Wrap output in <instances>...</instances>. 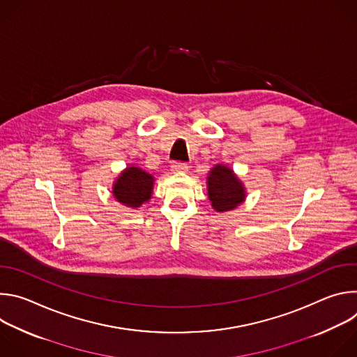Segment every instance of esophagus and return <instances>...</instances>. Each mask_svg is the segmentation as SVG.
Listing matches in <instances>:
<instances>
[{
	"label": "esophagus",
	"mask_w": 357,
	"mask_h": 357,
	"mask_svg": "<svg viewBox=\"0 0 357 357\" xmlns=\"http://www.w3.org/2000/svg\"><path fill=\"white\" fill-rule=\"evenodd\" d=\"M171 168H172V171H175V172H186V171L189 169L188 164H186V162H181V161L172 162Z\"/></svg>",
	"instance_id": "esophagus-1"
}]
</instances>
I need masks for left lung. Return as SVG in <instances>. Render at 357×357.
Masks as SVG:
<instances>
[{"mask_svg":"<svg viewBox=\"0 0 357 357\" xmlns=\"http://www.w3.org/2000/svg\"><path fill=\"white\" fill-rule=\"evenodd\" d=\"M208 193L213 209L218 212L233 211L244 200V188L225 165H216L208 176Z\"/></svg>","mask_w":357,"mask_h":357,"instance_id":"obj_1","label":"left lung"}]
</instances>
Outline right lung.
Returning a JSON list of instances; mask_svg holds the SVG:
<instances>
[{
	"mask_svg": "<svg viewBox=\"0 0 357 357\" xmlns=\"http://www.w3.org/2000/svg\"><path fill=\"white\" fill-rule=\"evenodd\" d=\"M154 176L137 167L127 168L116 181L114 197L128 208H139L151 197Z\"/></svg>",
	"mask_w": 357,
	"mask_h": 357,
	"instance_id": "add662e5",
	"label": "right lung"
}]
</instances>
